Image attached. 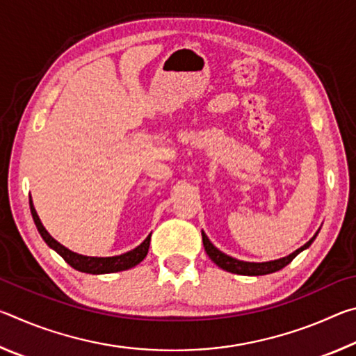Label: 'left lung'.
<instances>
[{
	"mask_svg": "<svg viewBox=\"0 0 356 356\" xmlns=\"http://www.w3.org/2000/svg\"><path fill=\"white\" fill-rule=\"evenodd\" d=\"M316 236H317V232H316ZM316 236L312 237L308 243H305L303 246H301V248L293 251L292 254L281 257V259H276V261H270V262H243V261H238V259L227 256V254H225V252L216 248V246L212 245V242H210L209 237L204 234V231H202V243H204V248H206V252L209 254V257L212 259V261L218 265L220 268L226 270V272H231V273H237V275L261 276V275L275 273V272H278V270L284 268L287 264H291L293 261L295 256L300 254V252L308 248V246H311V243L314 242Z\"/></svg>",
	"mask_w": 356,
	"mask_h": 356,
	"instance_id": "1",
	"label": "left lung"
}]
</instances>
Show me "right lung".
Returning <instances> with one entry per match:
<instances>
[{
  "label": "right lung",
  "mask_w": 356,
  "mask_h": 356,
  "mask_svg": "<svg viewBox=\"0 0 356 356\" xmlns=\"http://www.w3.org/2000/svg\"><path fill=\"white\" fill-rule=\"evenodd\" d=\"M29 209H31L33 220L35 222V227H38L40 237L45 240V243L50 246L51 250H55L58 254L70 265V267H74L75 270H78V272L91 273V275L124 272V270L135 267V265L140 264L143 259L147 256L149 245H150V234L141 245H138L135 250H131L129 252H124V254L113 256V257H91V256L78 254V252L70 251L69 248H65V246L56 242V240L47 232V229L39 220V215L35 212L31 200H29Z\"/></svg>",
  "instance_id": "obj_1"
}]
</instances>
